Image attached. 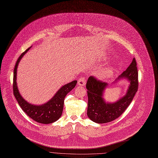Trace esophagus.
<instances>
[{
    "label": "esophagus",
    "mask_w": 158,
    "mask_h": 158,
    "mask_svg": "<svg viewBox=\"0 0 158 158\" xmlns=\"http://www.w3.org/2000/svg\"><path fill=\"white\" fill-rule=\"evenodd\" d=\"M85 81H86V79L84 77H81L78 80V82H77V84L79 85H82V86H84L85 85Z\"/></svg>",
    "instance_id": "34e87169"
}]
</instances>
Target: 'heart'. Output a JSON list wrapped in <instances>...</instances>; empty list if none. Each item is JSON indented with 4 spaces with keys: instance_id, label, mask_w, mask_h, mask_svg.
<instances>
[{
    "instance_id": "b5f03b06",
    "label": "heart",
    "mask_w": 158,
    "mask_h": 158,
    "mask_svg": "<svg viewBox=\"0 0 158 158\" xmlns=\"http://www.w3.org/2000/svg\"><path fill=\"white\" fill-rule=\"evenodd\" d=\"M112 71L111 69L107 68V69H105L99 72L98 73V77L100 79H107L109 78L112 76Z\"/></svg>"
}]
</instances>
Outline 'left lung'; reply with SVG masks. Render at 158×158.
I'll list each match as a JSON object with an SVG mask.
<instances>
[{"instance_id":"obj_1","label":"left lung","mask_w":158,"mask_h":158,"mask_svg":"<svg viewBox=\"0 0 158 158\" xmlns=\"http://www.w3.org/2000/svg\"><path fill=\"white\" fill-rule=\"evenodd\" d=\"M130 81L127 94L114 103H106L103 100L102 92L107 84L94 76H90L86 84L88 95L87 116L97 123L112 122L118 118L128 108L138 89V72L136 62L133 58L128 68L119 76Z\"/></svg>"}]
</instances>
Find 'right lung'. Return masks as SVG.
Here are the masks:
<instances>
[{
	"instance_id": "add662e5",
	"label": "right lung",
	"mask_w": 158,
	"mask_h": 158,
	"mask_svg": "<svg viewBox=\"0 0 158 158\" xmlns=\"http://www.w3.org/2000/svg\"><path fill=\"white\" fill-rule=\"evenodd\" d=\"M30 48L26 49L18 58L14 70L13 79V92L16 100L23 111L35 121L43 124H48L58 120L62 115L64 98L66 95L73 89L77 81L68 83L63 85L49 102L42 106H34L25 101L20 95L17 86V69L19 63L23 56L29 50Z\"/></svg>"
}]
</instances>
